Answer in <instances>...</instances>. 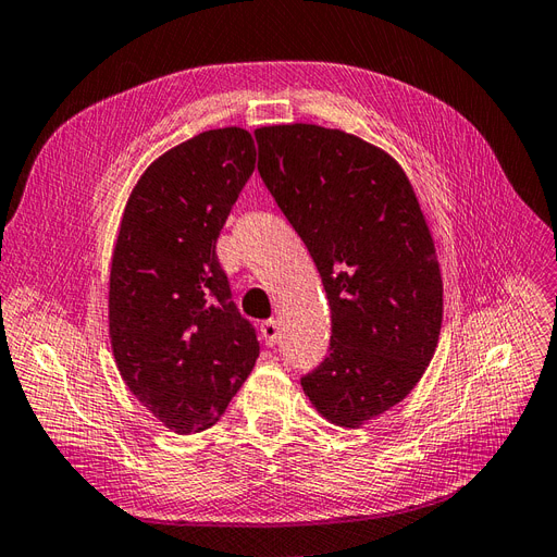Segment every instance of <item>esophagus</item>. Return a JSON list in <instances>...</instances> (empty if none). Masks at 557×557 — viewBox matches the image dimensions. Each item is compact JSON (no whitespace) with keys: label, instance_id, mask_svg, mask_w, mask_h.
<instances>
[{"label":"esophagus","instance_id":"34e87169","mask_svg":"<svg viewBox=\"0 0 557 557\" xmlns=\"http://www.w3.org/2000/svg\"><path fill=\"white\" fill-rule=\"evenodd\" d=\"M261 336H263V344L268 348H273L277 344V338H280V324H277V320L263 322L261 324Z\"/></svg>","mask_w":557,"mask_h":557}]
</instances>
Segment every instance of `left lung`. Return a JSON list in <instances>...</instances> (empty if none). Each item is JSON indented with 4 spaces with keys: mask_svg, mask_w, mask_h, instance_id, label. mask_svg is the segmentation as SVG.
Listing matches in <instances>:
<instances>
[{
    "mask_svg": "<svg viewBox=\"0 0 557 557\" xmlns=\"http://www.w3.org/2000/svg\"><path fill=\"white\" fill-rule=\"evenodd\" d=\"M259 174L315 261L330 355L301 379L320 414L360 428L414 391L442 326L435 242L414 188L372 143L318 124L253 132Z\"/></svg>",
    "mask_w": 557,
    "mask_h": 557,
    "instance_id": "8db88e82",
    "label": "left lung"
}]
</instances>
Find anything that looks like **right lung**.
<instances>
[{
  "label": "right lung",
  "mask_w": 557,
  "mask_h": 557,
  "mask_svg": "<svg viewBox=\"0 0 557 557\" xmlns=\"http://www.w3.org/2000/svg\"><path fill=\"white\" fill-rule=\"evenodd\" d=\"M253 166L247 129L202 132L157 157L124 207L110 263V346L126 388L178 435L216 423L259 358L216 259Z\"/></svg>",
  "instance_id": "1"
}]
</instances>
